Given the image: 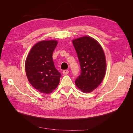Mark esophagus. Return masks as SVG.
I'll list each match as a JSON object with an SVG mask.
<instances>
[{
	"instance_id": "34e87169",
	"label": "esophagus",
	"mask_w": 133,
	"mask_h": 133,
	"mask_svg": "<svg viewBox=\"0 0 133 133\" xmlns=\"http://www.w3.org/2000/svg\"><path fill=\"white\" fill-rule=\"evenodd\" d=\"M63 73L64 75H66L69 73V71H68V70H64L63 71Z\"/></svg>"
}]
</instances>
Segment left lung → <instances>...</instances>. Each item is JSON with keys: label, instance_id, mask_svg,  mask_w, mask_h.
<instances>
[{"label": "left lung", "instance_id": "left-lung-1", "mask_svg": "<svg viewBox=\"0 0 133 133\" xmlns=\"http://www.w3.org/2000/svg\"><path fill=\"white\" fill-rule=\"evenodd\" d=\"M81 68V73L75 83L84 92H90L97 88L106 73V59L100 44L88 36L73 41Z\"/></svg>", "mask_w": 133, "mask_h": 133}]
</instances>
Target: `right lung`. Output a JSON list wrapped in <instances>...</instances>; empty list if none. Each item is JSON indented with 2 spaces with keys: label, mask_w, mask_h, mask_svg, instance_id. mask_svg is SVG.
Masks as SVG:
<instances>
[{
  "label": "right lung",
  "mask_w": 133,
  "mask_h": 133,
  "mask_svg": "<svg viewBox=\"0 0 133 133\" xmlns=\"http://www.w3.org/2000/svg\"><path fill=\"white\" fill-rule=\"evenodd\" d=\"M57 41H43L34 45L25 60V68L29 83L36 90L50 94L58 87L61 74L56 69L53 53Z\"/></svg>",
  "instance_id": "add662e5"
}]
</instances>
